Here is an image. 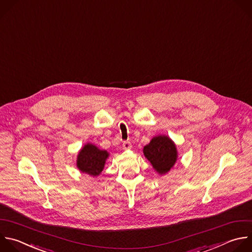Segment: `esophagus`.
Segmentation results:
<instances>
[{
  "label": "esophagus",
  "instance_id": "34e87169",
  "mask_svg": "<svg viewBox=\"0 0 252 252\" xmlns=\"http://www.w3.org/2000/svg\"><path fill=\"white\" fill-rule=\"evenodd\" d=\"M123 147H124V149H129L131 147V144L128 140H126L123 142Z\"/></svg>",
  "mask_w": 252,
  "mask_h": 252
}]
</instances>
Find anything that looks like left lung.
<instances>
[{"label":"left lung","instance_id":"1","mask_svg":"<svg viewBox=\"0 0 252 252\" xmlns=\"http://www.w3.org/2000/svg\"><path fill=\"white\" fill-rule=\"evenodd\" d=\"M143 153L153 168L160 174L168 172L177 160L176 146L169 137L165 135L153 137L144 146Z\"/></svg>","mask_w":252,"mask_h":252}]
</instances>
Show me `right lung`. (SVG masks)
Wrapping results in <instances>:
<instances>
[{"mask_svg": "<svg viewBox=\"0 0 252 252\" xmlns=\"http://www.w3.org/2000/svg\"><path fill=\"white\" fill-rule=\"evenodd\" d=\"M109 153L106 150H101L97 146L88 143L79 152L77 166L82 172L98 176L104 168Z\"/></svg>", "mask_w": 252, "mask_h": 252, "instance_id": "right-lung-1", "label": "right lung"}]
</instances>
